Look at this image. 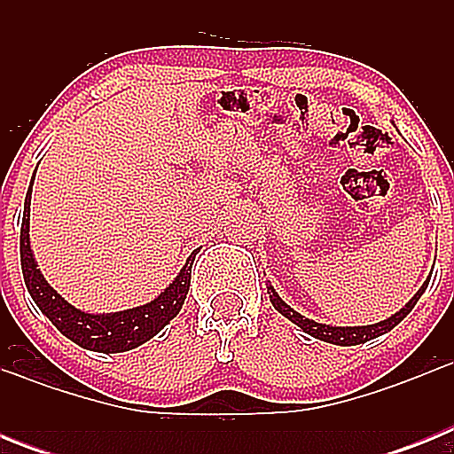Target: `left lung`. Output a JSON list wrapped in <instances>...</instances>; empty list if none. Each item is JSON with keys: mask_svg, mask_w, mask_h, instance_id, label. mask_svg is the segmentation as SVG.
<instances>
[{"mask_svg": "<svg viewBox=\"0 0 454 454\" xmlns=\"http://www.w3.org/2000/svg\"><path fill=\"white\" fill-rule=\"evenodd\" d=\"M427 284H430V277H427V282L423 284V286L419 288V293H416L414 298L409 300L407 304H404L403 309H400L398 314H393L391 318L382 320V323H375V325H364V327H332V325H325V323H316V320L311 318H304L302 314H298V311H293L291 307H288L286 302H284L279 295L275 293V288L268 284V295H270V302L272 307L279 311V314L284 316V318H288L291 323H295L300 327V330L304 332V334L314 336V339H320L325 340V343H334V346H359V343H366V340L375 339V336H382L387 334V332H391L395 325L400 323L403 318H407V314L411 311V309L416 307V302H419V298L425 293V288H427Z\"/></svg>", "mask_w": 454, "mask_h": 454, "instance_id": "left-lung-1", "label": "left lung"}]
</instances>
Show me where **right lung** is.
Wrapping results in <instances>:
<instances>
[{
	"label": "right lung",
	"mask_w": 454,
	"mask_h": 454,
	"mask_svg": "<svg viewBox=\"0 0 454 454\" xmlns=\"http://www.w3.org/2000/svg\"><path fill=\"white\" fill-rule=\"evenodd\" d=\"M29 204L31 188L27 191V200H24L22 230H20V262H22L24 284L29 288L31 298L38 304L40 311L51 320V325H56V330L63 336L74 340L83 350L104 352V355L127 352L154 339L182 311L188 286H191V268L198 250L188 256V262L175 277V282L161 295H156L152 302L143 304V307L115 311V314H86L82 309L72 307L45 282V277L40 275L38 266H35L34 252L29 246Z\"/></svg>",
	"instance_id": "obj_1"
}]
</instances>
